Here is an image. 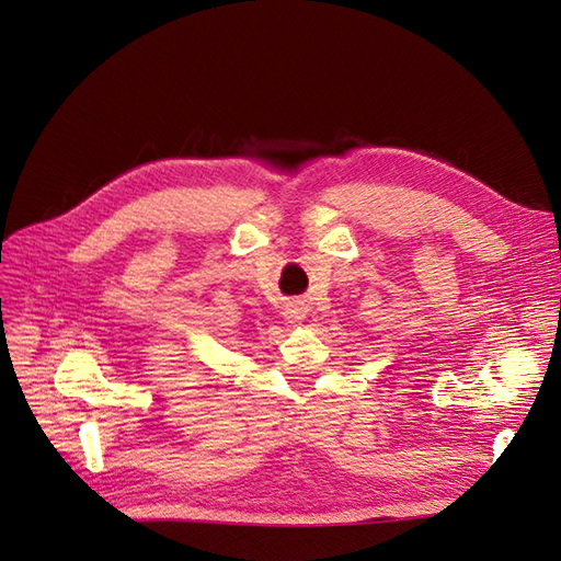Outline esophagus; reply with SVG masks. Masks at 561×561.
Returning a JSON list of instances; mask_svg holds the SVG:
<instances>
[{
  "instance_id": "1",
  "label": "esophagus",
  "mask_w": 561,
  "mask_h": 561,
  "mask_svg": "<svg viewBox=\"0 0 561 561\" xmlns=\"http://www.w3.org/2000/svg\"><path fill=\"white\" fill-rule=\"evenodd\" d=\"M285 316L290 322H301L304 316H307V309H304L301 304H290V307H287V311H285Z\"/></svg>"
}]
</instances>
